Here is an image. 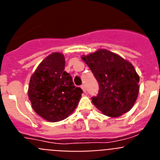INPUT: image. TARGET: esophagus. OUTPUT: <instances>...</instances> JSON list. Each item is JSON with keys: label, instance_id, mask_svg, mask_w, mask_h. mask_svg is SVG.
Listing matches in <instances>:
<instances>
[{"label": "esophagus", "instance_id": "1", "mask_svg": "<svg viewBox=\"0 0 160 160\" xmlns=\"http://www.w3.org/2000/svg\"><path fill=\"white\" fill-rule=\"evenodd\" d=\"M81 88L82 89L83 92H84V93H86V87H85V86H84V85H82V86H81Z\"/></svg>", "mask_w": 160, "mask_h": 160}]
</instances>
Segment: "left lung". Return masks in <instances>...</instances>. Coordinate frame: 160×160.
Wrapping results in <instances>:
<instances>
[{
	"mask_svg": "<svg viewBox=\"0 0 160 160\" xmlns=\"http://www.w3.org/2000/svg\"><path fill=\"white\" fill-rule=\"evenodd\" d=\"M82 58L99 86L98 95L91 98L93 104L102 114L114 118L129 111L139 91V77L133 65L103 49Z\"/></svg>",
	"mask_w": 160,
	"mask_h": 160,
	"instance_id": "left-lung-1",
	"label": "left lung"
}]
</instances>
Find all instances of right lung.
<instances>
[{"label":"right lung","instance_id":"1","mask_svg":"<svg viewBox=\"0 0 160 160\" xmlns=\"http://www.w3.org/2000/svg\"><path fill=\"white\" fill-rule=\"evenodd\" d=\"M64 70V55L53 53L42 61L30 78L28 94L32 109L49 122H59L71 114L83 92Z\"/></svg>","mask_w":160,"mask_h":160}]
</instances>
